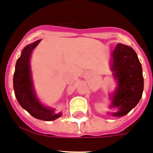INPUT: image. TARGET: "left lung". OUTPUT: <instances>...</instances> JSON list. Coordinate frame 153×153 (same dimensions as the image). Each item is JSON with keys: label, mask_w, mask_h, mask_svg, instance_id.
<instances>
[{"label": "left lung", "mask_w": 153, "mask_h": 153, "mask_svg": "<svg viewBox=\"0 0 153 153\" xmlns=\"http://www.w3.org/2000/svg\"><path fill=\"white\" fill-rule=\"evenodd\" d=\"M112 71L118 80V88L111 107L118 108L114 116H123L134 108L141 99L144 90L142 66L133 49L118 44L112 53Z\"/></svg>", "instance_id": "obj_1"}]
</instances>
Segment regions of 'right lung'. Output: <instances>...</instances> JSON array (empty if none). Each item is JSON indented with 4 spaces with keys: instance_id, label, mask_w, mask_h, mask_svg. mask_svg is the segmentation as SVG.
<instances>
[{
    "instance_id": "obj_1",
    "label": "right lung",
    "mask_w": 153,
    "mask_h": 153,
    "mask_svg": "<svg viewBox=\"0 0 153 153\" xmlns=\"http://www.w3.org/2000/svg\"><path fill=\"white\" fill-rule=\"evenodd\" d=\"M40 41H36L25 46L21 57L17 59L13 74V89L20 105L30 115L41 120L51 121L60 117L61 114H54L53 109L45 108L39 102L33 92L30 74V55Z\"/></svg>"
}]
</instances>
